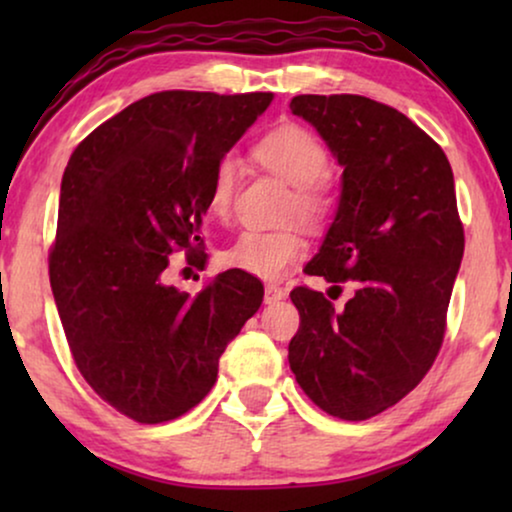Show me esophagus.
<instances>
[{
	"label": "esophagus",
	"instance_id": "1",
	"mask_svg": "<svg viewBox=\"0 0 512 512\" xmlns=\"http://www.w3.org/2000/svg\"><path fill=\"white\" fill-rule=\"evenodd\" d=\"M286 298V291L282 289V286L277 284H268L265 286V303L272 305V303H279V300Z\"/></svg>",
	"mask_w": 512,
	"mask_h": 512
}]
</instances>
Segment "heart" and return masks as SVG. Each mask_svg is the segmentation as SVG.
<instances>
[{"instance_id":"heart-1","label":"heart","mask_w":512,"mask_h":512,"mask_svg":"<svg viewBox=\"0 0 512 512\" xmlns=\"http://www.w3.org/2000/svg\"><path fill=\"white\" fill-rule=\"evenodd\" d=\"M256 158L284 181L293 191L291 214L307 223H317L326 212V198L317 181L328 172V153L310 130L300 125H282L256 144ZM237 188L235 158H223L216 165L209 186V212L216 219H228ZM305 254V240L298 230H244L221 254L228 268L247 272L258 279L282 277Z\"/></svg>"}]
</instances>
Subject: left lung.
I'll return each mask as SVG.
<instances>
[{
	"instance_id": "left-lung-1",
	"label": "left lung",
	"mask_w": 512,
	"mask_h": 512,
	"mask_svg": "<svg viewBox=\"0 0 512 512\" xmlns=\"http://www.w3.org/2000/svg\"><path fill=\"white\" fill-rule=\"evenodd\" d=\"M291 114L342 167L338 212L305 272L352 282L354 296L335 310L321 291H291L289 363L321 410L361 422L410 394L443 345L464 256L452 167L408 116L368 97L298 95Z\"/></svg>"
}]
</instances>
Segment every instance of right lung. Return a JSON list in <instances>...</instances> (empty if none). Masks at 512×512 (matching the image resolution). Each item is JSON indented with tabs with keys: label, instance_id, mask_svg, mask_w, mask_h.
<instances>
[{
	"label": "right lung",
	"instance_id": "obj_1",
	"mask_svg": "<svg viewBox=\"0 0 512 512\" xmlns=\"http://www.w3.org/2000/svg\"><path fill=\"white\" fill-rule=\"evenodd\" d=\"M272 93L165 90L125 107L76 146L62 174L48 275L76 368L142 424L177 419L214 387L219 359L263 303V284L226 270L198 296L163 282L200 240L216 165Z\"/></svg>",
	"mask_w": 512,
	"mask_h": 512
}]
</instances>
